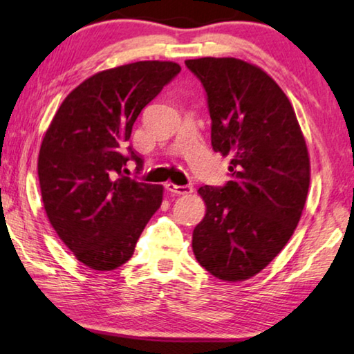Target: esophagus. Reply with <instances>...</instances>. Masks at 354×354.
Wrapping results in <instances>:
<instances>
[{"instance_id":"obj_1","label":"esophagus","mask_w":354,"mask_h":354,"mask_svg":"<svg viewBox=\"0 0 354 354\" xmlns=\"http://www.w3.org/2000/svg\"><path fill=\"white\" fill-rule=\"evenodd\" d=\"M166 189L172 194H180V196H187L193 193V187L191 185H176V183H166Z\"/></svg>"}]
</instances>
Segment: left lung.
Returning <instances> with one entry per match:
<instances>
[{"label": "left lung", "instance_id": "left-lung-1", "mask_svg": "<svg viewBox=\"0 0 354 354\" xmlns=\"http://www.w3.org/2000/svg\"><path fill=\"white\" fill-rule=\"evenodd\" d=\"M207 92L212 146L230 156V180L201 187L205 216L193 252L218 279L260 273L299 223L310 183L309 152L290 100L276 81L236 57L187 59Z\"/></svg>", "mask_w": 354, "mask_h": 354}]
</instances>
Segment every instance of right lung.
<instances>
[{"label": "right lung", "instance_id": "obj_1", "mask_svg": "<svg viewBox=\"0 0 354 354\" xmlns=\"http://www.w3.org/2000/svg\"><path fill=\"white\" fill-rule=\"evenodd\" d=\"M180 72L171 61H139L92 75L68 94L40 146L37 174L46 216L88 268L111 271L163 201V187L124 176L142 158L129 146L135 120ZM127 149L129 154L124 153Z\"/></svg>", "mask_w": 354, "mask_h": 354}]
</instances>
